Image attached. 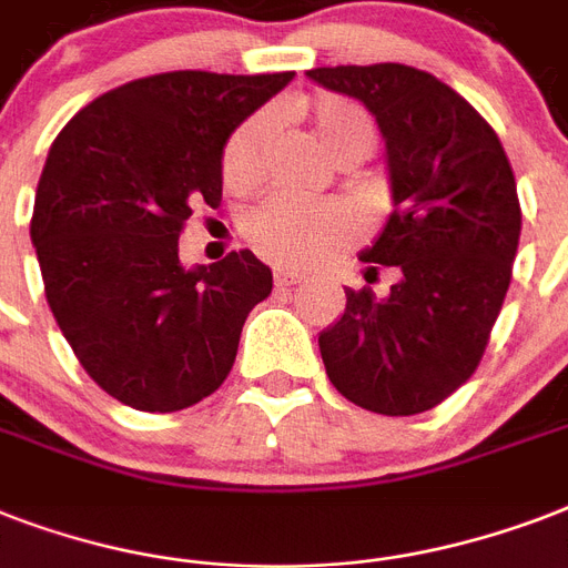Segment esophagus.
I'll return each instance as SVG.
<instances>
[{
    "label": "esophagus",
    "mask_w": 568,
    "mask_h": 568,
    "mask_svg": "<svg viewBox=\"0 0 568 568\" xmlns=\"http://www.w3.org/2000/svg\"><path fill=\"white\" fill-rule=\"evenodd\" d=\"M303 276L297 271H288V267H274V285L276 288H288V285H297Z\"/></svg>",
    "instance_id": "obj_1"
}]
</instances>
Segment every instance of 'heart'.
Here are the masks:
<instances>
[{"instance_id":"1","label":"heart","mask_w":568,"mask_h":568,"mask_svg":"<svg viewBox=\"0 0 568 568\" xmlns=\"http://www.w3.org/2000/svg\"><path fill=\"white\" fill-rule=\"evenodd\" d=\"M310 123L321 146L336 162H363L374 153L377 129L356 102L324 97L310 105ZM274 132V114L256 111L241 123L223 146V182L230 189H250L265 171L267 141ZM244 239L258 256L280 265H315L347 247L356 235L354 214L333 200H303L294 194H271L244 214Z\"/></svg>"}]
</instances>
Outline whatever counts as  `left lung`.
Here are the masks:
<instances>
[{
  "label": "left lung",
  "mask_w": 568,
  "mask_h": 568,
  "mask_svg": "<svg viewBox=\"0 0 568 568\" xmlns=\"http://www.w3.org/2000/svg\"><path fill=\"white\" fill-rule=\"evenodd\" d=\"M372 111L386 141L395 212L365 280L395 267L386 297L345 288V315L318 336L329 383L379 415L442 404L484 359L519 250L521 205L495 129L454 88L406 64L306 73Z\"/></svg>",
  "instance_id": "8db88e82"
}]
</instances>
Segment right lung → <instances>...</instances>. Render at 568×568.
Returning <instances> with one entry per match:
<instances>
[{"mask_svg":"<svg viewBox=\"0 0 568 568\" xmlns=\"http://www.w3.org/2000/svg\"><path fill=\"white\" fill-rule=\"evenodd\" d=\"M294 73L173 70L88 102L49 146L31 244L75 359L141 413H176L221 386L250 310L274 288L250 250L185 271L180 235L221 200L223 144Z\"/></svg>","mask_w":568,"mask_h":568,"instance_id":"right-lung-1","label":"right lung"}]
</instances>
